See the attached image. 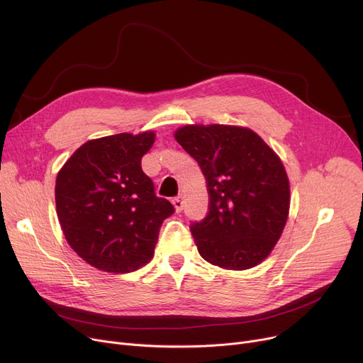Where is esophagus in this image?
<instances>
[{"instance_id":"34e87169","label":"esophagus","mask_w":363,"mask_h":363,"mask_svg":"<svg viewBox=\"0 0 363 363\" xmlns=\"http://www.w3.org/2000/svg\"><path fill=\"white\" fill-rule=\"evenodd\" d=\"M173 205L176 208L177 212H182L183 211V206H184V201H183V195H179L177 198L173 199Z\"/></svg>"}]
</instances>
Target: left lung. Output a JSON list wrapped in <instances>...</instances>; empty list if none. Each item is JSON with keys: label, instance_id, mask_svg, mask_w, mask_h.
Returning a JSON list of instances; mask_svg holds the SVG:
<instances>
[{"label": "left lung", "instance_id": "obj_1", "mask_svg": "<svg viewBox=\"0 0 363 363\" xmlns=\"http://www.w3.org/2000/svg\"><path fill=\"white\" fill-rule=\"evenodd\" d=\"M174 138L206 180L208 216L190 224L201 257L238 271L262 262L279 242L290 208L279 155L246 127L189 124Z\"/></svg>", "mask_w": 363, "mask_h": 363}]
</instances>
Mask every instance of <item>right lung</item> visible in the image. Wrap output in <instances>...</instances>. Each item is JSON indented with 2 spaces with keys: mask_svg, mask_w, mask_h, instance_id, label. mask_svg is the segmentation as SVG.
Segmentation results:
<instances>
[{
  "mask_svg": "<svg viewBox=\"0 0 363 363\" xmlns=\"http://www.w3.org/2000/svg\"><path fill=\"white\" fill-rule=\"evenodd\" d=\"M154 140V132L89 140L58 172L55 205L64 236L101 271L124 274L146 265L162 221L174 212L140 165Z\"/></svg>",
  "mask_w": 363,
  "mask_h": 363,
  "instance_id": "right-lung-1",
  "label": "right lung"
}]
</instances>
